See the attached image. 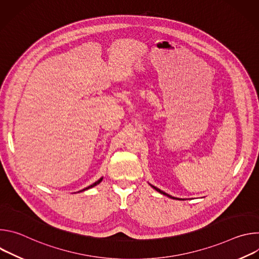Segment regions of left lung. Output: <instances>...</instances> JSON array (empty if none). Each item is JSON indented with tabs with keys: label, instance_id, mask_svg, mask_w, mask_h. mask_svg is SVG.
I'll list each match as a JSON object with an SVG mask.
<instances>
[{
	"label": "left lung",
	"instance_id": "left-lung-1",
	"mask_svg": "<svg viewBox=\"0 0 259 259\" xmlns=\"http://www.w3.org/2000/svg\"><path fill=\"white\" fill-rule=\"evenodd\" d=\"M150 186H151V187H152V188H153V189H154V190H156V191H157V192H159V193H160V194H162V195H165V196H167V197H168V198H170V199H173V200H182V199H179V198H175V197H172V196H170V195H168V194H167V193H165V192H163V191H161V190H160V189H158V188H156V187H154V186H153V184H151V183H150Z\"/></svg>",
	"mask_w": 259,
	"mask_h": 259
}]
</instances>
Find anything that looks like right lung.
Here are the masks:
<instances>
[{
  "mask_svg": "<svg viewBox=\"0 0 259 259\" xmlns=\"http://www.w3.org/2000/svg\"><path fill=\"white\" fill-rule=\"evenodd\" d=\"M102 179H103V177H101V178H99L97 181H95L94 183H92L91 186H89V187H87V188H85V189H83L82 191H80V192H84V191H87V190H89V189H92V188H94V187H96L97 184H99L101 181H102ZM80 192H78V193H80Z\"/></svg>",
  "mask_w": 259,
  "mask_h": 259,
  "instance_id": "add662e5",
  "label": "right lung"
}]
</instances>
